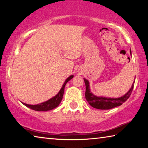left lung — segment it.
I'll list each match as a JSON object with an SVG mask.
<instances>
[{
    "instance_id": "8db88e82",
    "label": "left lung",
    "mask_w": 148,
    "mask_h": 148,
    "mask_svg": "<svg viewBox=\"0 0 148 148\" xmlns=\"http://www.w3.org/2000/svg\"><path fill=\"white\" fill-rule=\"evenodd\" d=\"M130 53L131 55V50H130ZM85 84H86V99L88 103L92 107L97 109L100 110H110L114 108L115 107L119 106L121 105L123 102L127 101L129 98L130 95H131L134 87V81L132 84L131 89L129 91L125 94L123 96L119 97V98H107V97H97L93 95L90 91L89 81L84 78Z\"/></svg>"
}]
</instances>
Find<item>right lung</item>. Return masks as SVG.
Instances as JSON below:
<instances>
[{
  "label": "right lung",
  "instance_id": "obj_1",
  "mask_svg": "<svg viewBox=\"0 0 148 148\" xmlns=\"http://www.w3.org/2000/svg\"><path fill=\"white\" fill-rule=\"evenodd\" d=\"M73 77H74L73 75H72V76H69L68 78L65 80L64 84L62 85L61 89L58 93H57L56 96L53 97V98L48 100V101H47L44 102H42V103H40V104H36V105L27 104L25 103H23V102H22V103H23L25 106L29 108L34 110L35 111H38V112L48 111V110H51L56 108V107L59 106V104L61 103V102L62 101V97H63V94H64L65 85H66L67 82L70 81V80H71Z\"/></svg>",
  "mask_w": 148,
  "mask_h": 148
}]
</instances>
